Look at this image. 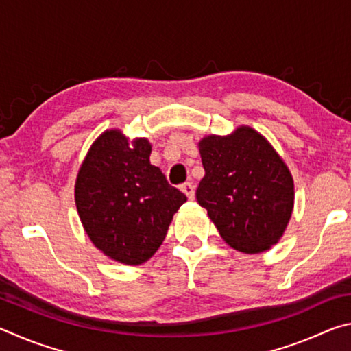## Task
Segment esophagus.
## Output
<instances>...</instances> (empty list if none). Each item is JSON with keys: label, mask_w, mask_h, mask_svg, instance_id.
Returning a JSON list of instances; mask_svg holds the SVG:
<instances>
[{"label": "esophagus", "mask_w": 351, "mask_h": 351, "mask_svg": "<svg viewBox=\"0 0 351 351\" xmlns=\"http://www.w3.org/2000/svg\"><path fill=\"white\" fill-rule=\"evenodd\" d=\"M181 190L184 193H186V197L189 199H193L195 198V186L193 182H184L181 186Z\"/></svg>", "instance_id": "esophagus-1"}]
</instances>
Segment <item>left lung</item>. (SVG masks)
<instances>
[{"label":"left lung","mask_w":351,"mask_h":351,"mask_svg":"<svg viewBox=\"0 0 351 351\" xmlns=\"http://www.w3.org/2000/svg\"><path fill=\"white\" fill-rule=\"evenodd\" d=\"M204 178L197 199L235 251L260 254L280 241L294 209V180L257 130L237 127L198 142Z\"/></svg>","instance_id":"obj_1"}]
</instances>
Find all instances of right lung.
<instances>
[{
	"instance_id": "right-lung-1",
	"label": "right lung",
	"mask_w": 351,
	"mask_h": 351,
	"mask_svg": "<svg viewBox=\"0 0 351 351\" xmlns=\"http://www.w3.org/2000/svg\"><path fill=\"white\" fill-rule=\"evenodd\" d=\"M147 138L119 128L93 142L75 178L74 199L94 246L117 263L138 266L153 257L186 195L150 164Z\"/></svg>"
}]
</instances>
